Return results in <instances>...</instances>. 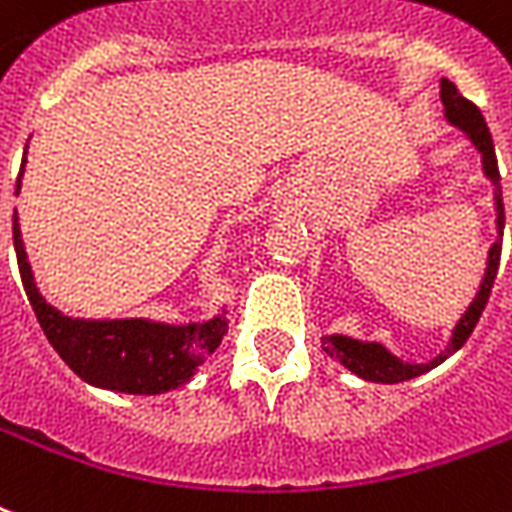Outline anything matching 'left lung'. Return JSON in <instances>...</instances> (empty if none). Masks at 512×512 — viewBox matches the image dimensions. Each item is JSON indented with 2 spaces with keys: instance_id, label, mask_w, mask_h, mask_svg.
<instances>
[{
  "instance_id": "left-lung-1",
  "label": "left lung",
  "mask_w": 512,
  "mask_h": 512,
  "mask_svg": "<svg viewBox=\"0 0 512 512\" xmlns=\"http://www.w3.org/2000/svg\"><path fill=\"white\" fill-rule=\"evenodd\" d=\"M440 101H443V115L454 128H459L470 142L475 144V150L481 152L483 174L494 185V212H497V233L502 236V228H505V206H502V187H499V169H497V155H494V142H491L489 126L483 120L481 109L475 107L473 101H467L462 93L456 91L454 83H440ZM499 252H502V239H497L491 244L489 257H486V273H483L481 287L475 292L473 303L467 306V311L462 314V319L456 322L454 330H451V341H448L446 351H440L438 357H432L429 362H405L400 360L397 354L386 349L384 343L378 341H360V338H351V335H325L322 343H325V351L330 357L341 362L343 368L351 370L354 376L365 378V381H373V384H400V381H408V378H416L427 370L438 368L440 362H446L454 351H459L464 346V341L470 338V333L478 325L483 308L489 303L491 287H494V279H497L499 268Z\"/></svg>"
}]
</instances>
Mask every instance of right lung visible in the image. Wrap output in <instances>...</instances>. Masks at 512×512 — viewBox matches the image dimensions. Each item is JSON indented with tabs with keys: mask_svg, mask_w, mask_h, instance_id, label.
<instances>
[{
	"mask_svg": "<svg viewBox=\"0 0 512 512\" xmlns=\"http://www.w3.org/2000/svg\"><path fill=\"white\" fill-rule=\"evenodd\" d=\"M29 147V144H26ZM26 166V152H23ZM21 177L15 195L21 193ZM13 241L23 290L39 327L48 335L58 357L83 378L85 384L123 392V395H163L185 386L195 370L222 343L228 333L225 314L206 322L166 325L152 319H80L66 317L42 298L21 239L18 212L13 214Z\"/></svg>",
	"mask_w": 512,
	"mask_h": 512,
	"instance_id": "add662e5",
	"label": "right lung"
}]
</instances>
